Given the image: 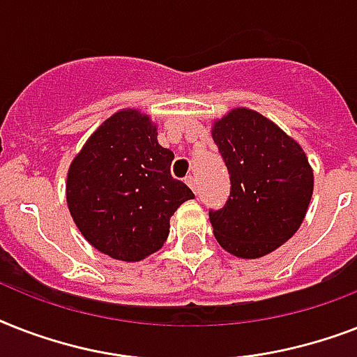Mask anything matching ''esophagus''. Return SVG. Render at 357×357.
Returning a JSON list of instances; mask_svg holds the SVG:
<instances>
[{"instance_id":"1","label":"esophagus","mask_w":357,"mask_h":357,"mask_svg":"<svg viewBox=\"0 0 357 357\" xmlns=\"http://www.w3.org/2000/svg\"><path fill=\"white\" fill-rule=\"evenodd\" d=\"M185 183L189 185L190 189L196 192V178H195V176H187V178H185Z\"/></svg>"}]
</instances>
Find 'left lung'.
<instances>
[{
  "mask_svg": "<svg viewBox=\"0 0 357 357\" xmlns=\"http://www.w3.org/2000/svg\"><path fill=\"white\" fill-rule=\"evenodd\" d=\"M229 172L222 209L209 211L213 234L229 254L255 259L296 234L313 195V170L304 150L276 123L238 107L213 126Z\"/></svg>",
  "mask_w": 357,
  "mask_h": 357,
  "instance_id": "left-lung-1",
  "label": "left lung"
}]
</instances>
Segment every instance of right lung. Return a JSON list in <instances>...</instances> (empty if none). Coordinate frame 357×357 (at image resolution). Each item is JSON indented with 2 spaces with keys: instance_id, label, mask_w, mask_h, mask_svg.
Masks as SVG:
<instances>
[{
  "instance_id": "right-lung-1",
  "label": "right lung",
  "mask_w": 357,
  "mask_h": 357,
  "mask_svg": "<svg viewBox=\"0 0 357 357\" xmlns=\"http://www.w3.org/2000/svg\"><path fill=\"white\" fill-rule=\"evenodd\" d=\"M174 153L148 114L123 109L89 137L70 165L66 202L83 237L102 254L140 261L161 248L170 217L192 190L170 174Z\"/></svg>"
}]
</instances>
